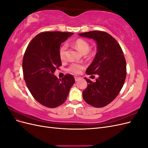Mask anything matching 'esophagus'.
I'll use <instances>...</instances> for the list:
<instances>
[{
	"label": "esophagus",
	"instance_id": "34e87169",
	"mask_svg": "<svg viewBox=\"0 0 148 148\" xmlns=\"http://www.w3.org/2000/svg\"><path fill=\"white\" fill-rule=\"evenodd\" d=\"M80 79V77H75V81L76 82H77V81H78V80Z\"/></svg>",
	"mask_w": 148,
	"mask_h": 148
}]
</instances>
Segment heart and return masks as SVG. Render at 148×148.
<instances>
[{
	"label": "heart",
	"instance_id": "b5f03b06",
	"mask_svg": "<svg viewBox=\"0 0 148 148\" xmlns=\"http://www.w3.org/2000/svg\"><path fill=\"white\" fill-rule=\"evenodd\" d=\"M72 45L79 51L83 54H88L90 49V45L89 43L82 38H79L72 43ZM67 46L66 44H64L60 48L59 50V56L62 60H65L66 59V51ZM84 69V65L81 64H71L67 69V71L70 73L75 74H78L81 72L82 70Z\"/></svg>",
	"mask_w": 148,
	"mask_h": 148
}]
</instances>
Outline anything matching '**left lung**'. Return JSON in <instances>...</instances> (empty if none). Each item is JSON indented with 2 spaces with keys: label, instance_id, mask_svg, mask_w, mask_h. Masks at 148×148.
<instances>
[{
  "label": "left lung",
  "instance_id": "8db88e82",
  "mask_svg": "<svg viewBox=\"0 0 148 148\" xmlns=\"http://www.w3.org/2000/svg\"><path fill=\"white\" fill-rule=\"evenodd\" d=\"M79 36L95 39L97 52L87 75H97L95 82L85 78L87 88L83 91V99L88 104L100 108L112 101L122 89L127 75L126 60L120 44L104 31H92Z\"/></svg>",
  "mask_w": 148,
  "mask_h": 148
}]
</instances>
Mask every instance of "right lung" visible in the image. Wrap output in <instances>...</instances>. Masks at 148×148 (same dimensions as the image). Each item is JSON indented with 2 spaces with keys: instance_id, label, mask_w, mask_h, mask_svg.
Listing matches in <instances>:
<instances>
[{
  "instance_id": "right-lung-1",
  "label": "right lung",
  "mask_w": 148,
  "mask_h": 148,
  "mask_svg": "<svg viewBox=\"0 0 148 148\" xmlns=\"http://www.w3.org/2000/svg\"><path fill=\"white\" fill-rule=\"evenodd\" d=\"M73 33L46 31L31 40L23 59V77L29 91L40 104L55 108L64 103L75 83L73 75L61 79L53 75L62 65L60 46Z\"/></svg>"
}]
</instances>
